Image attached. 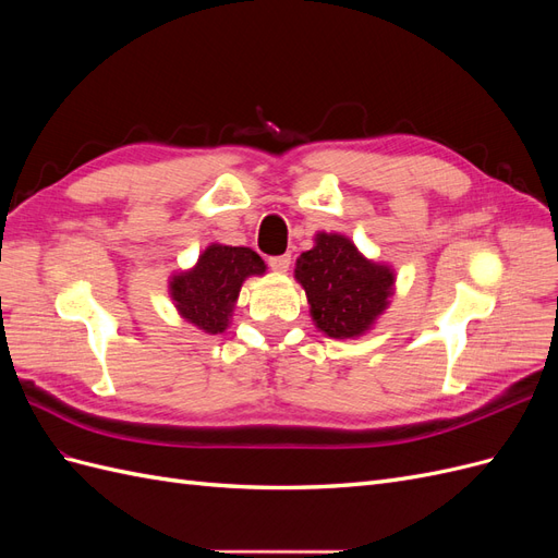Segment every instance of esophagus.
<instances>
[{"label":"esophagus","instance_id":"esophagus-1","mask_svg":"<svg viewBox=\"0 0 558 558\" xmlns=\"http://www.w3.org/2000/svg\"><path fill=\"white\" fill-rule=\"evenodd\" d=\"M267 265L275 269V272H289L291 267V253H281V256H272L267 260Z\"/></svg>","mask_w":558,"mask_h":558}]
</instances>
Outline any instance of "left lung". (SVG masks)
Listing matches in <instances>:
<instances>
[{
	"label": "left lung",
	"mask_w": 558,
	"mask_h": 558,
	"mask_svg": "<svg viewBox=\"0 0 558 558\" xmlns=\"http://www.w3.org/2000/svg\"><path fill=\"white\" fill-rule=\"evenodd\" d=\"M314 242L295 263L314 324L335 340L359 337L388 307L396 283L391 267L361 256L344 234L318 232Z\"/></svg>",
	"instance_id": "left-lung-1"
}]
</instances>
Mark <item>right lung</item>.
Returning <instances> with one entry per match:
<instances>
[{
    "mask_svg": "<svg viewBox=\"0 0 558 558\" xmlns=\"http://www.w3.org/2000/svg\"><path fill=\"white\" fill-rule=\"evenodd\" d=\"M265 275V263L246 246L211 244L189 272L174 275L170 295L179 314L209 335L228 328L246 277Z\"/></svg>",
    "mask_w": 558,
    "mask_h": 558,
    "instance_id": "1",
    "label": "right lung"
}]
</instances>
